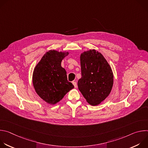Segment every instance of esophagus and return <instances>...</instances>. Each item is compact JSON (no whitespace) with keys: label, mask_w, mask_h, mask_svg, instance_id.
<instances>
[{"label":"esophagus","mask_w":148,"mask_h":148,"mask_svg":"<svg viewBox=\"0 0 148 148\" xmlns=\"http://www.w3.org/2000/svg\"><path fill=\"white\" fill-rule=\"evenodd\" d=\"M73 84L74 85V87H75V88H77V83H76V82L73 81Z\"/></svg>","instance_id":"34e87169"}]
</instances>
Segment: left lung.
Masks as SVG:
<instances>
[{
	"instance_id": "obj_1",
	"label": "left lung",
	"mask_w": 148,
	"mask_h": 148,
	"mask_svg": "<svg viewBox=\"0 0 148 148\" xmlns=\"http://www.w3.org/2000/svg\"><path fill=\"white\" fill-rule=\"evenodd\" d=\"M80 64L81 78L78 81V89L88 103L98 105L112 90V69L103 55L95 49L82 53Z\"/></svg>"
}]
</instances>
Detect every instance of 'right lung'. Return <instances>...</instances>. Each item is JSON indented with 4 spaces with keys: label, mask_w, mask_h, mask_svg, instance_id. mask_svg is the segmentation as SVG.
I'll list each match as a JSON object with an SVG mask.
<instances>
[{
    "label": "right lung",
    "mask_w": 148,
    "mask_h": 148,
    "mask_svg": "<svg viewBox=\"0 0 148 148\" xmlns=\"http://www.w3.org/2000/svg\"><path fill=\"white\" fill-rule=\"evenodd\" d=\"M68 51L50 50L42 57L34 67L33 84L37 95L50 105L60 101L74 88L67 80L66 70L61 66Z\"/></svg>",
    "instance_id": "add662e5"
}]
</instances>
